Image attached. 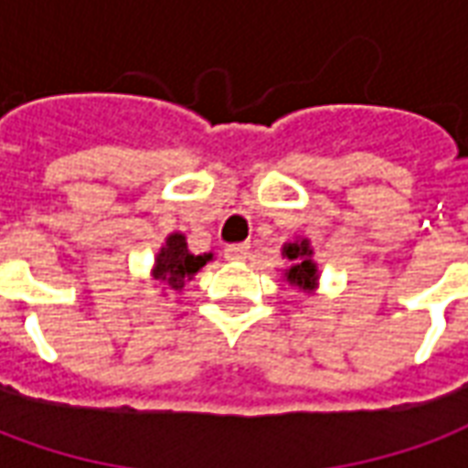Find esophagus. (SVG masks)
<instances>
[{"instance_id":"esophagus-1","label":"esophagus","mask_w":468,"mask_h":468,"mask_svg":"<svg viewBox=\"0 0 468 468\" xmlns=\"http://www.w3.org/2000/svg\"><path fill=\"white\" fill-rule=\"evenodd\" d=\"M225 255H228L230 261H245V258L250 255V245L248 243L228 245V248H225Z\"/></svg>"}]
</instances>
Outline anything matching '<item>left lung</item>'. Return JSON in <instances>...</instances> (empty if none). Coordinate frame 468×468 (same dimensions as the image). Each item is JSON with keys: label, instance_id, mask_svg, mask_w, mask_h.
I'll return each instance as SVG.
<instances>
[{"label": "left lung", "instance_id": "left-lung-1", "mask_svg": "<svg viewBox=\"0 0 468 468\" xmlns=\"http://www.w3.org/2000/svg\"><path fill=\"white\" fill-rule=\"evenodd\" d=\"M283 253L288 261H293V268L285 273L288 278V283L298 285V288H303V291H314L315 281H318V273H315V265L311 261V245L308 240H298V243H288L283 248Z\"/></svg>", "mask_w": 468, "mask_h": 468}]
</instances>
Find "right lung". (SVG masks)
Masks as SVG:
<instances>
[{
  "label": "right lung",
  "instance_id": "1",
  "mask_svg": "<svg viewBox=\"0 0 468 468\" xmlns=\"http://www.w3.org/2000/svg\"><path fill=\"white\" fill-rule=\"evenodd\" d=\"M213 255H193L187 250V243H185V235L173 233L167 240H165V248L157 253V261H154V278L165 283L173 291H180L185 285V281H190L200 268H203Z\"/></svg>",
  "mask_w": 468,
  "mask_h": 468
}]
</instances>
